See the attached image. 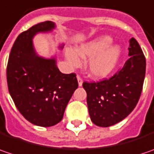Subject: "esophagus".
Returning <instances> with one entry per match:
<instances>
[{
  "mask_svg": "<svg viewBox=\"0 0 154 154\" xmlns=\"http://www.w3.org/2000/svg\"><path fill=\"white\" fill-rule=\"evenodd\" d=\"M77 82H78V85H79V86H82L83 82H84V81H83V79H82V77H80V76H77Z\"/></svg>",
  "mask_w": 154,
  "mask_h": 154,
  "instance_id": "esophagus-1",
  "label": "esophagus"
}]
</instances>
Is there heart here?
<instances>
[{
    "instance_id": "b5f03b06",
    "label": "heart",
    "mask_w": 154,
    "mask_h": 154,
    "mask_svg": "<svg viewBox=\"0 0 154 154\" xmlns=\"http://www.w3.org/2000/svg\"><path fill=\"white\" fill-rule=\"evenodd\" d=\"M111 42L110 37L103 35L78 45L75 50L66 49L65 57L72 67H78L81 60L89 57L86 63L87 71L92 77L103 78L114 70L121 55L120 47L110 45Z\"/></svg>"
}]
</instances>
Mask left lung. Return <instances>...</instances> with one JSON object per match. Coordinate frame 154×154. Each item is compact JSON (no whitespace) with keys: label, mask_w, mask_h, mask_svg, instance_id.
<instances>
[{"label":"left lung","mask_w":154,"mask_h":154,"mask_svg":"<svg viewBox=\"0 0 154 154\" xmlns=\"http://www.w3.org/2000/svg\"><path fill=\"white\" fill-rule=\"evenodd\" d=\"M128 56L122 69L109 79L83 84L92 122L107 128L130 114L140 97L146 74V58L135 38L129 40Z\"/></svg>","instance_id":"1"}]
</instances>
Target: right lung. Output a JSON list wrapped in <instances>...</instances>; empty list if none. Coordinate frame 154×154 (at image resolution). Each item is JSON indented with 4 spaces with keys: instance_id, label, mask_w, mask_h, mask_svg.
Listing matches in <instances>:
<instances>
[{
    "instance_id": "1",
    "label": "right lung",
    "mask_w": 154,
    "mask_h": 154,
    "mask_svg": "<svg viewBox=\"0 0 154 154\" xmlns=\"http://www.w3.org/2000/svg\"><path fill=\"white\" fill-rule=\"evenodd\" d=\"M55 26L52 21H45L21 32L11 49L7 67L8 91L16 108L28 122L39 127H51L63 119L78 87L75 73L63 74L55 57H39L34 50L33 37Z\"/></svg>"
}]
</instances>
